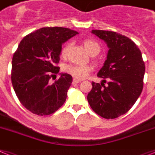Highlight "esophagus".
Here are the masks:
<instances>
[{"mask_svg":"<svg viewBox=\"0 0 155 155\" xmlns=\"http://www.w3.org/2000/svg\"><path fill=\"white\" fill-rule=\"evenodd\" d=\"M80 82H81V80H76V79H73V80H72V84H79V83H80Z\"/></svg>","mask_w":155,"mask_h":155,"instance_id":"obj_1","label":"esophagus"}]
</instances>
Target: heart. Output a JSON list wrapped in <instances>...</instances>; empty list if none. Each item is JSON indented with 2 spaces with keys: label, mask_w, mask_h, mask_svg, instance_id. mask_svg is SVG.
<instances>
[{
  "label": "heart",
  "mask_w": 155,
  "mask_h": 155,
  "mask_svg": "<svg viewBox=\"0 0 155 155\" xmlns=\"http://www.w3.org/2000/svg\"><path fill=\"white\" fill-rule=\"evenodd\" d=\"M84 45L87 53L92 56L97 55L101 49L99 44L97 43L96 41L92 39L84 40ZM71 46V42H68L61 48V56L62 58H67ZM91 66L90 65H80V64H66L64 67V71H65L66 73L71 75L72 77H74L76 80H83V79L87 77L90 72L91 71Z\"/></svg>",
  "instance_id": "1"
}]
</instances>
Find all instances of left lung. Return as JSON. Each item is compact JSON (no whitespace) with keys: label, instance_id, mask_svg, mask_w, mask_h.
<instances>
[{"label":"left lung","instance_id":"8db88e82","mask_svg":"<svg viewBox=\"0 0 155 155\" xmlns=\"http://www.w3.org/2000/svg\"><path fill=\"white\" fill-rule=\"evenodd\" d=\"M91 32L106 41L109 51L97 75L103 80L101 84L92 82L87 101L97 115L114 119L126 114L140 97L145 64L140 49L128 37L114 31L92 30Z\"/></svg>","mask_w":155,"mask_h":155}]
</instances>
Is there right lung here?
I'll return each instance as SVG.
<instances>
[{
	"instance_id": "add662e5",
	"label": "right lung",
	"mask_w": 155,
	"mask_h": 155,
	"mask_svg": "<svg viewBox=\"0 0 155 155\" xmlns=\"http://www.w3.org/2000/svg\"><path fill=\"white\" fill-rule=\"evenodd\" d=\"M77 34L65 27H42L18 45L12 61V84L20 103L32 114L50 115L65 102L71 75L62 73L53 84L49 80L59 72L62 44Z\"/></svg>"
}]
</instances>
